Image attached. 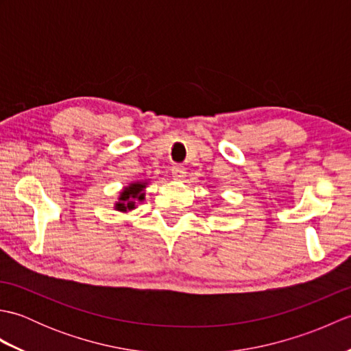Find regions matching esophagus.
<instances>
[{"mask_svg":"<svg viewBox=\"0 0 351 351\" xmlns=\"http://www.w3.org/2000/svg\"><path fill=\"white\" fill-rule=\"evenodd\" d=\"M170 173H171V176H173V180L181 181V180H184V176L187 171H185V169L182 166H173L170 169Z\"/></svg>","mask_w":351,"mask_h":351,"instance_id":"34e87169","label":"esophagus"}]
</instances>
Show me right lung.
Listing matches in <instances>:
<instances>
[{
  "label": "right lung",
  "instance_id": "right-lung-1",
  "mask_svg": "<svg viewBox=\"0 0 351 351\" xmlns=\"http://www.w3.org/2000/svg\"><path fill=\"white\" fill-rule=\"evenodd\" d=\"M149 185V181H134L128 185H125L122 189L121 195H119L117 200L114 202V210L119 213H131L136 210L137 204L145 200V190Z\"/></svg>",
  "mask_w": 351,
  "mask_h": 351
}]
</instances>
